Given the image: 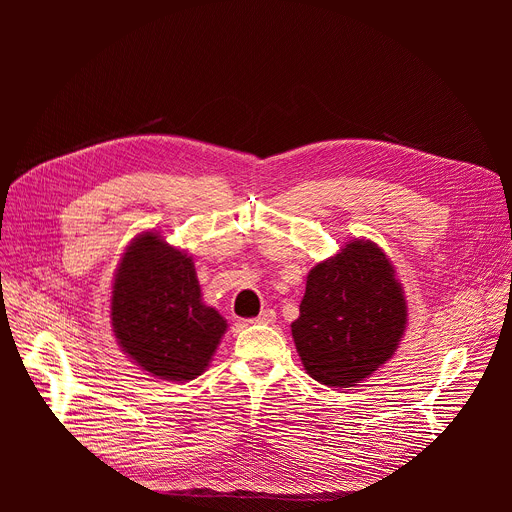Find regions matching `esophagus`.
Here are the masks:
<instances>
[{
  "label": "esophagus",
  "mask_w": 512,
  "mask_h": 512,
  "mask_svg": "<svg viewBox=\"0 0 512 512\" xmlns=\"http://www.w3.org/2000/svg\"><path fill=\"white\" fill-rule=\"evenodd\" d=\"M251 322L255 324H273L275 322V310H263L257 318H253Z\"/></svg>",
  "instance_id": "34e87169"
}]
</instances>
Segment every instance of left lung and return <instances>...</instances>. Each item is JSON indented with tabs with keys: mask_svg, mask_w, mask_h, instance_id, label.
Masks as SVG:
<instances>
[{
	"mask_svg": "<svg viewBox=\"0 0 512 512\" xmlns=\"http://www.w3.org/2000/svg\"><path fill=\"white\" fill-rule=\"evenodd\" d=\"M405 324L407 306L391 261L375 243L352 241L308 273L291 336L312 379L346 389L395 354Z\"/></svg>",
	"mask_w": 512,
	"mask_h": 512,
	"instance_id": "8db88e82",
	"label": "left lung"
}]
</instances>
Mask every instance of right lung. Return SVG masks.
<instances>
[{"label":"right lung","instance_id":"right-lung-1","mask_svg":"<svg viewBox=\"0 0 512 512\" xmlns=\"http://www.w3.org/2000/svg\"><path fill=\"white\" fill-rule=\"evenodd\" d=\"M111 324L123 352L164 381L204 373L227 330V320L202 304L192 257L158 233L127 247L113 281Z\"/></svg>","mask_w":512,"mask_h":512}]
</instances>
